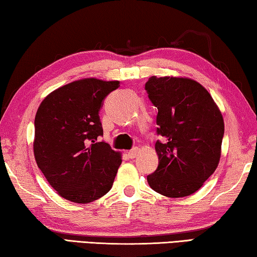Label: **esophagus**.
Returning a JSON list of instances; mask_svg holds the SVG:
<instances>
[{"instance_id": "34e87169", "label": "esophagus", "mask_w": 257, "mask_h": 257, "mask_svg": "<svg viewBox=\"0 0 257 257\" xmlns=\"http://www.w3.org/2000/svg\"><path fill=\"white\" fill-rule=\"evenodd\" d=\"M138 147H134L133 150H130L129 152H128V156L130 159H135L136 158V155L138 154Z\"/></svg>"}]
</instances>
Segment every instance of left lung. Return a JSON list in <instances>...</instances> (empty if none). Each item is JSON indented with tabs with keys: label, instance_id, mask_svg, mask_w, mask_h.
Returning <instances> with one entry per match:
<instances>
[{
	"label": "left lung",
	"instance_id": "8db88e82",
	"mask_svg": "<svg viewBox=\"0 0 257 257\" xmlns=\"http://www.w3.org/2000/svg\"><path fill=\"white\" fill-rule=\"evenodd\" d=\"M145 90L155 107L158 169L150 187L168 197H185L203 186L219 164L224 135L222 114L210 93L188 78L151 77Z\"/></svg>",
	"mask_w": 257,
	"mask_h": 257
}]
</instances>
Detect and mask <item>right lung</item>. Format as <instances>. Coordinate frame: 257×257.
<instances>
[{
  "mask_svg": "<svg viewBox=\"0 0 257 257\" xmlns=\"http://www.w3.org/2000/svg\"><path fill=\"white\" fill-rule=\"evenodd\" d=\"M119 81L87 78L60 87L35 116L34 154L38 168L61 197L90 203L112 188L121 155L105 142L99 111Z\"/></svg>",
  "mask_w": 257,
  "mask_h": 257,
  "instance_id": "obj_1",
  "label": "right lung"
}]
</instances>
